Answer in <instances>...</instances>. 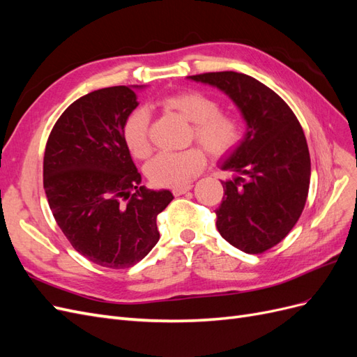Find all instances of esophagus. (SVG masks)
Returning a JSON list of instances; mask_svg holds the SVG:
<instances>
[{
  "instance_id": "esophagus-1",
  "label": "esophagus",
  "mask_w": 357,
  "mask_h": 357,
  "mask_svg": "<svg viewBox=\"0 0 357 357\" xmlns=\"http://www.w3.org/2000/svg\"><path fill=\"white\" fill-rule=\"evenodd\" d=\"M193 188V185H185V186H178V188H172V193H174L176 197H178V195H183V193H186V192H189L190 189Z\"/></svg>"
}]
</instances>
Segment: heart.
Segmentation results:
<instances>
[{
	"label": "heart",
	"instance_id": "b5f03b06",
	"mask_svg": "<svg viewBox=\"0 0 357 357\" xmlns=\"http://www.w3.org/2000/svg\"><path fill=\"white\" fill-rule=\"evenodd\" d=\"M160 105L174 110L193 123V138L211 155L222 156L234 150L243 138V123L232 113L220 112L219 101L201 91H181L160 100ZM150 114L144 107H137L122 125L126 149L134 158L143 159L150 152ZM202 149L190 147L183 152H162L146 165V176L156 186H185L204 167Z\"/></svg>",
	"mask_w": 357,
	"mask_h": 357
}]
</instances>
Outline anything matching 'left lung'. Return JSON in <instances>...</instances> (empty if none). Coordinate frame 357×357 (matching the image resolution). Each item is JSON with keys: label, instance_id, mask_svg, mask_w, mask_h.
<instances>
[{"label": "left lung", "instance_id": "left-lung-1", "mask_svg": "<svg viewBox=\"0 0 357 357\" xmlns=\"http://www.w3.org/2000/svg\"><path fill=\"white\" fill-rule=\"evenodd\" d=\"M189 79L228 95L247 123L244 138L220 165L235 177L222 181L215 226L241 252L264 253L284 238L305 207L311 162L304 131L290 107L250 75L220 71Z\"/></svg>", "mask_w": 357, "mask_h": 357}]
</instances>
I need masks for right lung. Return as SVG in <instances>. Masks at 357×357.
I'll return each mask as SVG.
<instances>
[{
    "label": "right lung",
    "instance_id": "1",
    "mask_svg": "<svg viewBox=\"0 0 357 357\" xmlns=\"http://www.w3.org/2000/svg\"><path fill=\"white\" fill-rule=\"evenodd\" d=\"M142 88L113 86L74 101L53 126L43 162V185L61 231L74 250L112 269L149 255L159 241L158 214L174 198L139 186L123 143L122 125Z\"/></svg>",
    "mask_w": 357,
    "mask_h": 357
}]
</instances>
